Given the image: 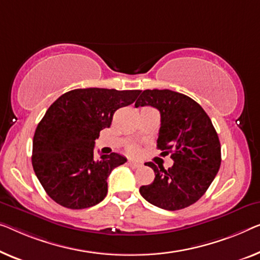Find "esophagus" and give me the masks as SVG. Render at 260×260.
Wrapping results in <instances>:
<instances>
[{"instance_id":"esophagus-1","label":"esophagus","mask_w":260,"mask_h":260,"mask_svg":"<svg viewBox=\"0 0 260 260\" xmlns=\"http://www.w3.org/2000/svg\"><path fill=\"white\" fill-rule=\"evenodd\" d=\"M128 166L131 168L137 169V168L141 167V164H139V162H137V161H128Z\"/></svg>"}]
</instances>
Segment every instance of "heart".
<instances>
[{"label":"heart","instance_id":"b5f03b06","mask_svg":"<svg viewBox=\"0 0 260 260\" xmlns=\"http://www.w3.org/2000/svg\"><path fill=\"white\" fill-rule=\"evenodd\" d=\"M127 150H128V152H129L131 154H137V153L139 152V148H138L137 146L132 145V146L128 147V148H127Z\"/></svg>","mask_w":260,"mask_h":260}]
</instances>
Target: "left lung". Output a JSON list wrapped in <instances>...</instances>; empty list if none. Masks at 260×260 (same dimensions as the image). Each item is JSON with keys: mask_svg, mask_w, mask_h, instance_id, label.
<instances>
[{"mask_svg": "<svg viewBox=\"0 0 260 260\" xmlns=\"http://www.w3.org/2000/svg\"><path fill=\"white\" fill-rule=\"evenodd\" d=\"M153 106L161 114L157 148L174 160L166 170L153 162V183L140 187L141 196L166 210H180L197 202L220 167L218 135L205 111L190 96L170 90H145L135 107Z\"/></svg>", "mask_w": 260, "mask_h": 260, "instance_id": "8db88e82", "label": "left lung"}]
</instances>
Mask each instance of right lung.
Here are the masks:
<instances>
[{"label":"right lung","instance_id":"obj_1","mask_svg":"<svg viewBox=\"0 0 260 260\" xmlns=\"http://www.w3.org/2000/svg\"><path fill=\"white\" fill-rule=\"evenodd\" d=\"M140 90L77 88L60 95L38 123L32 167L46 193L61 207L85 209L107 195V177L127 158L118 153L94 157V140L114 112L135 102Z\"/></svg>","mask_w":260,"mask_h":260}]
</instances>
